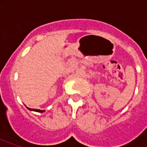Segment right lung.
<instances>
[{"instance_id":"obj_1","label":"right lung","mask_w":147,"mask_h":147,"mask_svg":"<svg viewBox=\"0 0 147 147\" xmlns=\"http://www.w3.org/2000/svg\"><path fill=\"white\" fill-rule=\"evenodd\" d=\"M29 110H30V111H37V112H40V113H42V112H44V111H42V110H38V109H30V108H29L27 107Z\"/></svg>"}]
</instances>
